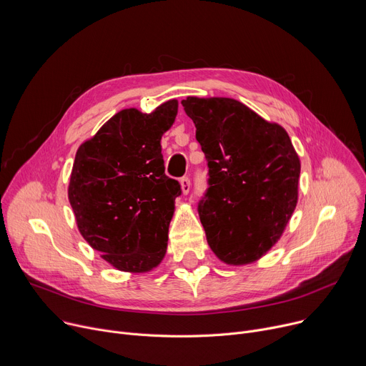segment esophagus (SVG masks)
<instances>
[{
	"label": "esophagus",
	"mask_w": 366,
	"mask_h": 366,
	"mask_svg": "<svg viewBox=\"0 0 366 366\" xmlns=\"http://www.w3.org/2000/svg\"><path fill=\"white\" fill-rule=\"evenodd\" d=\"M179 184H181V189H182V194H188L189 192V188H191V182H189V178L188 177H182L179 179Z\"/></svg>",
	"instance_id": "obj_1"
}]
</instances>
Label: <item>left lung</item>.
<instances>
[{
	"label": "left lung",
	"instance_id": "1",
	"mask_svg": "<svg viewBox=\"0 0 366 366\" xmlns=\"http://www.w3.org/2000/svg\"><path fill=\"white\" fill-rule=\"evenodd\" d=\"M181 104L208 165L198 202L207 242L224 264H252L278 242L295 210L298 154L284 127L237 99L188 97Z\"/></svg>",
	"mask_w": 366,
	"mask_h": 366
}]
</instances>
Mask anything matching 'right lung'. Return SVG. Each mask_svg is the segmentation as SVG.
<instances>
[{
	"instance_id": "add662e5",
	"label": "right lung",
	"mask_w": 366,
	"mask_h": 366,
	"mask_svg": "<svg viewBox=\"0 0 366 366\" xmlns=\"http://www.w3.org/2000/svg\"><path fill=\"white\" fill-rule=\"evenodd\" d=\"M177 114V99L150 114L122 110L76 150L68 197L78 230L119 271H152L167 253L182 191L165 175L161 139Z\"/></svg>"
}]
</instances>
